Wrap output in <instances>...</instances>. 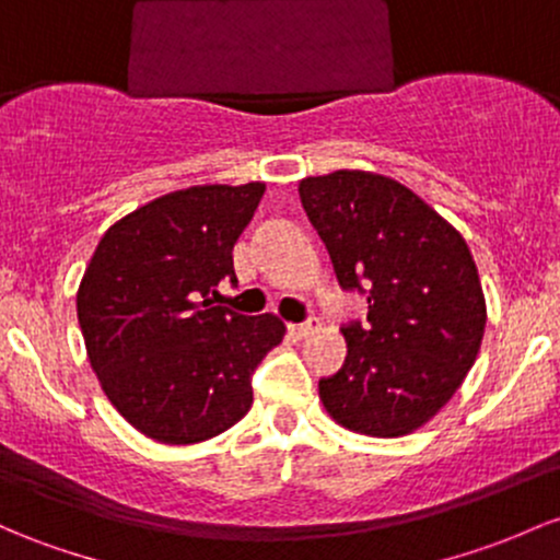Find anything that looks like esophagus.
Returning <instances> with one entry per match:
<instances>
[{
    "label": "esophagus",
    "instance_id": "esophagus-1",
    "mask_svg": "<svg viewBox=\"0 0 560 560\" xmlns=\"http://www.w3.org/2000/svg\"><path fill=\"white\" fill-rule=\"evenodd\" d=\"M318 318H311V322H303V324H290V335L298 337V340H305V337H311L313 331H318Z\"/></svg>",
    "mask_w": 560,
    "mask_h": 560
}]
</instances>
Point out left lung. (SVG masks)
Masks as SVG:
<instances>
[{
  "mask_svg": "<svg viewBox=\"0 0 560 560\" xmlns=\"http://www.w3.org/2000/svg\"><path fill=\"white\" fill-rule=\"evenodd\" d=\"M300 201L342 290L370 303L366 324L342 327L346 364L318 380V398L353 433L407 435L457 393L481 348L487 300L468 244L415 190L374 172L305 177Z\"/></svg>",
  "mask_w": 560,
  "mask_h": 560,
  "instance_id": "8db88e82",
  "label": "left lung"
}]
</instances>
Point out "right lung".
I'll list each match as a JSON object with an SVG mask.
<instances>
[{
	"mask_svg": "<svg viewBox=\"0 0 560 560\" xmlns=\"http://www.w3.org/2000/svg\"><path fill=\"white\" fill-rule=\"evenodd\" d=\"M266 183L190 186L159 196L103 233L77 292L84 348L101 388L135 430L186 446L236 425L252 372L284 340L273 313L214 305L236 281L233 244Z\"/></svg>",
	"mask_w": 560,
	"mask_h": 560,
	"instance_id": "right-lung-1",
	"label": "right lung"
}]
</instances>
